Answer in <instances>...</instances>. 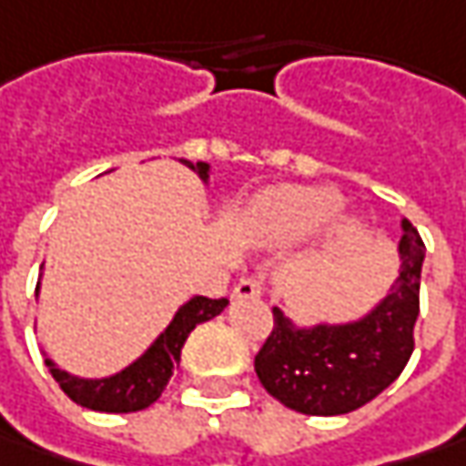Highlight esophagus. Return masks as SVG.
<instances>
[{
    "label": "esophagus",
    "mask_w": 466,
    "mask_h": 466,
    "mask_svg": "<svg viewBox=\"0 0 466 466\" xmlns=\"http://www.w3.org/2000/svg\"><path fill=\"white\" fill-rule=\"evenodd\" d=\"M263 294V284L258 279H242L237 287H234V297L237 299H258Z\"/></svg>",
    "instance_id": "esophagus-1"
}]
</instances>
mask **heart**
<instances>
[{
	"instance_id": "obj_1",
	"label": "heart",
	"mask_w": 466,
	"mask_h": 466,
	"mask_svg": "<svg viewBox=\"0 0 466 466\" xmlns=\"http://www.w3.org/2000/svg\"><path fill=\"white\" fill-rule=\"evenodd\" d=\"M341 208V195L320 185H281L266 190L255 200L250 211V229L258 239L268 245H292L297 239L313 234ZM347 227L339 239H352Z\"/></svg>"
}]
</instances>
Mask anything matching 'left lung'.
<instances>
[{
    "label": "left lung",
    "instance_id": "1",
    "mask_svg": "<svg viewBox=\"0 0 466 466\" xmlns=\"http://www.w3.org/2000/svg\"><path fill=\"white\" fill-rule=\"evenodd\" d=\"M401 227L399 279L360 323L294 331L273 310L271 334L255 354V373L284 407L302 415H347L373 401L407 368L415 352L425 242L407 218Z\"/></svg>",
    "mask_w": 466,
    "mask_h": 466
}]
</instances>
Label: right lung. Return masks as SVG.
Returning <instances> with one entry per match:
<instances>
[{
  "instance_id": "1",
  "label": "right lung",
  "mask_w": 466,
  "mask_h": 466,
  "mask_svg": "<svg viewBox=\"0 0 466 466\" xmlns=\"http://www.w3.org/2000/svg\"><path fill=\"white\" fill-rule=\"evenodd\" d=\"M193 167V164H190ZM200 177H208V164H195ZM227 308V297H193L187 305L179 308L174 315L169 329L156 339L148 352L137 362H132L127 370L101 378V380H86V378H72L70 373L59 370L46 360L49 373L59 383V389L70 396L75 404L88 407L96 412H137L151 407L153 401L167 389L174 368L179 365V354L187 341V336L198 323H206Z\"/></svg>"
}]
</instances>
